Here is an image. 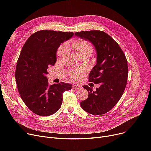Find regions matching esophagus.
<instances>
[{"mask_svg":"<svg viewBox=\"0 0 151 151\" xmlns=\"http://www.w3.org/2000/svg\"><path fill=\"white\" fill-rule=\"evenodd\" d=\"M73 88L74 89H80L81 88V86L78 85V84H73Z\"/></svg>","mask_w":151,"mask_h":151,"instance_id":"1","label":"esophagus"}]
</instances>
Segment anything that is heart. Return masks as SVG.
<instances>
[{"label":"heart","mask_w":151,"mask_h":151,"mask_svg":"<svg viewBox=\"0 0 151 151\" xmlns=\"http://www.w3.org/2000/svg\"><path fill=\"white\" fill-rule=\"evenodd\" d=\"M72 46L73 49L76 51V53L79 56H81L83 55H91L93 52V47L92 45L86 40H76L73 42ZM68 47V45L67 43H64L62 44L58 50L57 54L58 57L62 58L65 54V52L67 51ZM84 70H80V71L74 70L71 73V78L73 80H78V79L80 78L84 73Z\"/></svg>","instance_id":"b5f03b06"}]
</instances>
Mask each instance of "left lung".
<instances>
[{
  "label": "left lung",
  "mask_w": 151,
  "mask_h": 151,
  "mask_svg": "<svg viewBox=\"0 0 151 151\" xmlns=\"http://www.w3.org/2000/svg\"><path fill=\"white\" fill-rule=\"evenodd\" d=\"M75 34L95 46L97 63L89 73V81L100 83L96 91L87 85L83 86L89 96L81 102V106L93 115L105 114L117 104L124 92L129 71L127 60L119 45L105 32L95 30Z\"/></svg>",
  "instance_id": "obj_1"
}]
</instances>
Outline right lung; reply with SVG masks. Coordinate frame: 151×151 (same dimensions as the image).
Returning a JSON list of instances; mask_svg holds the SVG:
<instances>
[{
	"label": "right lung",
	"mask_w": 151,
	"mask_h": 151,
	"mask_svg": "<svg viewBox=\"0 0 151 151\" xmlns=\"http://www.w3.org/2000/svg\"><path fill=\"white\" fill-rule=\"evenodd\" d=\"M73 35L71 32L40 30L32 35L22 47L16 68V81L24 103L37 115L47 116L58 111L63 92L72 88L63 82L50 86L46 75L48 67L56 62L60 44Z\"/></svg>",
	"instance_id": "obj_1"
}]
</instances>
